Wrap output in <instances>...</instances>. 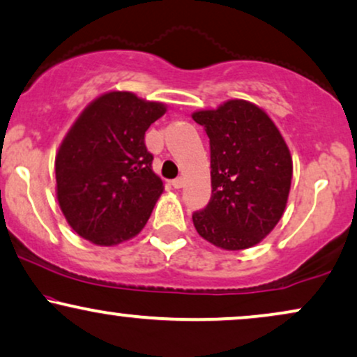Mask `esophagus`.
I'll return each instance as SVG.
<instances>
[{
    "instance_id": "1",
    "label": "esophagus",
    "mask_w": 357,
    "mask_h": 357,
    "mask_svg": "<svg viewBox=\"0 0 357 357\" xmlns=\"http://www.w3.org/2000/svg\"><path fill=\"white\" fill-rule=\"evenodd\" d=\"M171 184H173L174 190H179V188L184 186V178H181V176H179V178L173 179V181H171Z\"/></svg>"
}]
</instances>
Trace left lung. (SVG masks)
<instances>
[{
	"label": "left lung",
	"mask_w": 357,
	"mask_h": 357,
	"mask_svg": "<svg viewBox=\"0 0 357 357\" xmlns=\"http://www.w3.org/2000/svg\"><path fill=\"white\" fill-rule=\"evenodd\" d=\"M192 119L211 146L213 196L192 214L197 234L226 251L259 244L284 214L293 179V158L264 109L229 100L199 109Z\"/></svg>",
	"instance_id": "left-lung-1"
}]
</instances>
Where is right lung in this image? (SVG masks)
Here are the masks:
<instances>
[{"mask_svg": "<svg viewBox=\"0 0 357 357\" xmlns=\"http://www.w3.org/2000/svg\"><path fill=\"white\" fill-rule=\"evenodd\" d=\"M165 102L130 91L102 93L63 137L54 160L56 197L68 225L96 246L139 234L165 191L144 132Z\"/></svg>", "mask_w": 357, "mask_h": 357, "instance_id": "add662e5", "label": "right lung"}]
</instances>
